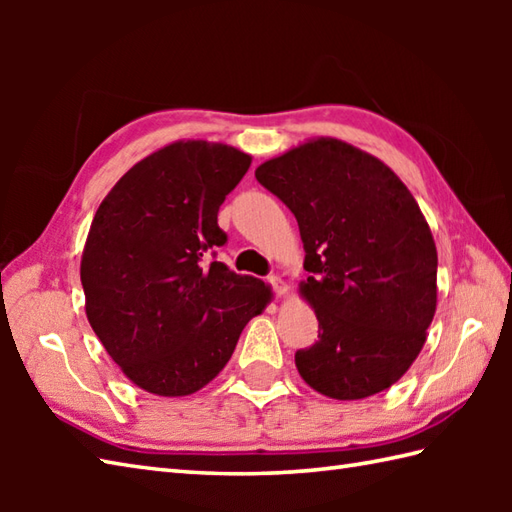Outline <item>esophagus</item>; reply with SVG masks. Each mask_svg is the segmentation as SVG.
<instances>
[{
	"label": "esophagus",
	"instance_id": "obj_1",
	"mask_svg": "<svg viewBox=\"0 0 512 512\" xmlns=\"http://www.w3.org/2000/svg\"><path fill=\"white\" fill-rule=\"evenodd\" d=\"M268 284L270 286H273V290H275V295L277 297H284L286 295V292H288V284H286V281L284 279H281V277H268Z\"/></svg>",
	"mask_w": 512,
	"mask_h": 512
}]
</instances>
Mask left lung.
Wrapping results in <instances>:
<instances>
[{"mask_svg":"<svg viewBox=\"0 0 512 512\" xmlns=\"http://www.w3.org/2000/svg\"><path fill=\"white\" fill-rule=\"evenodd\" d=\"M295 213L310 277L299 284L319 341L301 378L334 400L389 389L416 361L438 303V250L411 191L383 160L312 138L255 169Z\"/></svg>","mask_w":512,"mask_h":512,"instance_id":"left-lung-1","label":"left lung"}]
</instances>
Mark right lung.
Wrapping results in <instances>:
<instances>
[{
    "mask_svg": "<svg viewBox=\"0 0 512 512\" xmlns=\"http://www.w3.org/2000/svg\"><path fill=\"white\" fill-rule=\"evenodd\" d=\"M244 151L176 140L129 169L96 211L81 257L85 314L121 372L178 398L222 372L273 290L206 250L222 246L226 195L248 171Z\"/></svg>",
    "mask_w": 512,
    "mask_h": 512,
    "instance_id": "1",
    "label": "right lung"
}]
</instances>
